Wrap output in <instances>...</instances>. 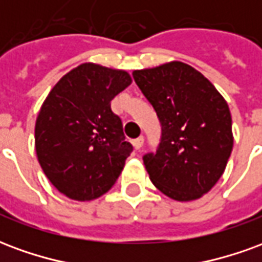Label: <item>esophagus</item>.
<instances>
[{"label":"esophagus","mask_w":262,"mask_h":262,"mask_svg":"<svg viewBox=\"0 0 262 262\" xmlns=\"http://www.w3.org/2000/svg\"><path fill=\"white\" fill-rule=\"evenodd\" d=\"M143 142H144L143 136L137 137V139H135V140H133V146H135V148H136V150H140L143 146Z\"/></svg>","instance_id":"esophagus-1"}]
</instances>
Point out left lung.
Returning a JSON list of instances; mask_svg holds the SVG:
<instances>
[{
    "instance_id": "left-lung-1",
    "label": "left lung",
    "mask_w": 262,
    "mask_h": 262,
    "mask_svg": "<svg viewBox=\"0 0 262 262\" xmlns=\"http://www.w3.org/2000/svg\"><path fill=\"white\" fill-rule=\"evenodd\" d=\"M161 123L156 154L143 157L150 180L174 201L209 192L225 172L233 148L229 105L210 81L181 61L133 71Z\"/></svg>"
}]
</instances>
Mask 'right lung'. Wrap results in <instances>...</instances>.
<instances>
[{"label":"right lung","instance_id":"1","mask_svg":"<svg viewBox=\"0 0 262 262\" xmlns=\"http://www.w3.org/2000/svg\"><path fill=\"white\" fill-rule=\"evenodd\" d=\"M130 82L123 70L84 63L63 75L45 99L35 125L37 160L70 199H97L123 170L133 147L111 101Z\"/></svg>","mask_w":262,"mask_h":262}]
</instances>
